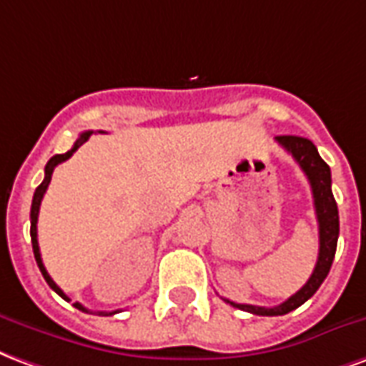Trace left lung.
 Wrapping results in <instances>:
<instances>
[{
	"instance_id": "1",
	"label": "left lung",
	"mask_w": 366,
	"mask_h": 366,
	"mask_svg": "<svg viewBox=\"0 0 366 366\" xmlns=\"http://www.w3.org/2000/svg\"><path fill=\"white\" fill-rule=\"evenodd\" d=\"M277 142L281 144L290 156L295 157L296 164L300 165V169L306 173V177L310 181L312 197H314V209H316V218H318L320 230V253L316 267L312 271L310 279L306 281L302 289L287 298L279 306H253V304H238L232 302L228 298H224L226 302L239 308L244 312H252L255 316H282L289 312L296 310L298 306H302L308 298L314 296V292L320 289V285L332 269L333 257H335V247H337V236H340V212L337 204L332 193V172L330 165L325 164L320 157L316 146L302 136H277Z\"/></svg>"
}]
</instances>
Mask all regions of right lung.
Listing matches in <instances>:
<instances>
[{
  "label": "right lung",
  "instance_id": "obj_1",
  "mask_svg": "<svg viewBox=\"0 0 366 366\" xmlns=\"http://www.w3.org/2000/svg\"><path fill=\"white\" fill-rule=\"evenodd\" d=\"M93 134V130H85V132H81L79 134V138H77L76 142H74V148L71 150H68L66 154H56V156H52L50 159H48L46 167H44V181H42L41 185L36 187V191H34V197H33V204H31V242H33V253H34V259H36V265H39V269H41L42 277H44V281L48 282V287L54 290V292H58V295L62 296L64 300H70L68 296L64 295V290L56 285L54 281H52V277L48 274L46 267H44V263H42V257H41V249H39V239H36V222H39V210H41V202H42V197H44V193H46L48 189V183H50V179H52V173H54V167L58 164H62V162H66V159H70L71 154L81 146L84 142H87L89 140V136ZM74 306H76L77 310L81 312H89L87 308H85L84 304L79 302H74ZM113 314H117V310L114 312H99V316H113Z\"/></svg>",
  "mask_w": 366,
  "mask_h": 366
}]
</instances>
